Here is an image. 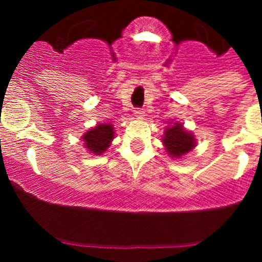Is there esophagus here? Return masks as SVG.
I'll list each match as a JSON object with an SVG mask.
<instances>
[{"mask_svg":"<svg viewBox=\"0 0 262 262\" xmlns=\"http://www.w3.org/2000/svg\"><path fill=\"white\" fill-rule=\"evenodd\" d=\"M134 114H135V117L138 118V119H142V118H144V111H142L140 108H136V110H134Z\"/></svg>","mask_w":262,"mask_h":262,"instance_id":"esophagus-1","label":"esophagus"}]
</instances>
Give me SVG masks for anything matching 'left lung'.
I'll return each mask as SVG.
<instances>
[{"label": "left lung", "instance_id": "left-lung-1", "mask_svg": "<svg viewBox=\"0 0 262 262\" xmlns=\"http://www.w3.org/2000/svg\"><path fill=\"white\" fill-rule=\"evenodd\" d=\"M163 143L165 144L169 155H172L173 157H180L193 149L195 140L191 134L182 128V124L174 123V126L165 131Z\"/></svg>", "mask_w": 262, "mask_h": 262}]
</instances>
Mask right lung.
<instances>
[{
	"instance_id": "obj_1",
	"label": "right lung",
	"mask_w": 262,
	"mask_h": 262,
	"mask_svg": "<svg viewBox=\"0 0 262 262\" xmlns=\"http://www.w3.org/2000/svg\"><path fill=\"white\" fill-rule=\"evenodd\" d=\"M114 136V128L111 124H98L94 128L89 129L82 139H84L86 148L92 154L101 155L107 149L108 144Z\"/></svg>"
}]
</instances>
